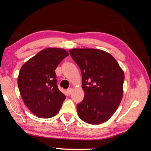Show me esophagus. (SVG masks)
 <instances>
[{
  "mask_svg": "<svg viewBox=\"0 0 151 151\" xmlns=\"http://www.w3.org/2000/svg\"><path fill=\"white\" fill-rule=\"evenodd\" d=\"M73 88H69L67 89V93H68V95H71L72 93H73Z\"/></svg>",
  "mask_w": 151,
  "mask_h": 151,
  "instance_id": "34e87169",
  "label": "esophagus"
}]
</instances>
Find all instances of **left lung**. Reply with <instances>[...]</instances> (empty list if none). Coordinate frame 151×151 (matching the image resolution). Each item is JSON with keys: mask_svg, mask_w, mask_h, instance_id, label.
I'll return each mask as SVG.
<instances>
[{"mask_svg": "<svg viewBox=\"0 0 151 151\" xmlns=\"http://www.w3.org/2000/svg\"><path fill=\"white\" fill-rule=\"evenodd\" d=\"M69 52L81 69L85 93L83 101L76 106L78 116L87 124L104 123L113 116L122 99V69L104 50L75 48Z\"/></svg>", "mask_w": 151, "mask_h": 151, "instance_id": "8db88e82", "label": "left lung"}]
</instances>
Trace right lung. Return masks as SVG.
<instances>
[{
    "label": "right lung",
    "instance_id": "right-lung-1",
    "mask_svg": "<svg viewBox=\"0 0 151 151\" xmlns=\"http://www.w3.org/2000/svg\"><path fill=\"white\" fill-rule=\"evenodd\" d=\"M68 55L64 49L48 47L38 52L21 68L17 79L21 96L38 118L56 116L66 99L58 90L55 70Z\"/></svg>",
    "mask_w": 151,
    "mask_h": 151
}]
</instances>
